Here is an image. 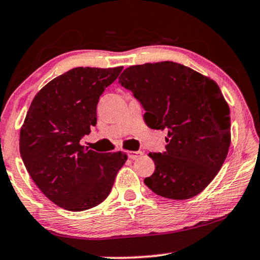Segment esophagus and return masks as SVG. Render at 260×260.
<instances>
[{"instance_id":"34e87169","label":"esophagus","mask_w":260,"mask_h":260,"mask_svg":"<svg viewBox=\"0 0 260 260\" xmlns=\"http://www.w3.org/2000/svg\"><path fill=\"white\" fill-rule=\"evenodd\" d=\"M141 154H143L141 151H128V157H129L131 159H136L139 156H141Z\"/></svg>"}]
</instances>
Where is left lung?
Here are the masks:
<instances>
[{
  "instance_id": "left-lung-1",
  "label": "left lung",
  "mask_w": 260,
  "mask_h": 260,
  "mask_svg": "<svg viewBox=\"0 0 260 260\" xmlns=\"http://www.w3.org/2000/svg\"><path fill=\"white\" fill-rule=\"evenodd\" d=\"M119 83L133 92L152 129H168L166 151L149 156L154 173L144 180L160 197L185 200L217 175L231 146V110L218 85L172 61L131 66Z\"/></svg>"
}]
</instances>
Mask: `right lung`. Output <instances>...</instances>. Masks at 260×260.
Instances as JSON below:
<instances>
[{
	"instance_id": "add662e5",
	"label": "right lung",
	"mask_w": 260,
	"mask_h": 260,
	"mask_svg": "<svg viewBox=\"0 0 260 260\" xmlns=\"http://www.w3.org/2000/svg\"><path fill=\"white\" fill-rule=\"evenodd\" d=\"M123 67H78L36 94L20 129V154L43 194L60 208L84 211L109 196L126 163L122 151L100 153L80 139L97 122V103Z\"/></svg>"
}]
</instances>
